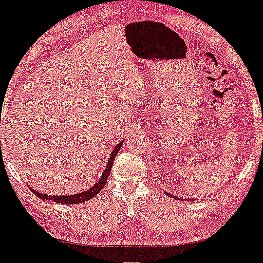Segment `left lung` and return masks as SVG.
Returning <instances> with one entry per match:
<instances>
[{
  "mask_svg": "<svg viewBox=\"0 0 263 263\" xmlns=\"http://www.w3.org/2000/svg\"><path fill=\"white\" fill-rule=\"evenodd\" d=\"M165 195H167V193H166V192H165ZM167 196H170V197H172L171 195H167ZM175 198H177V197H175Z\"/></svg>",
  "mask_w": 263,
  "mask_h": 263,
  "instance_id": "obj_1",
  "label": "left lung"
}]
</instances>
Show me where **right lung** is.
<instances>
[{"mask_svg": "<svg viewBox=\"0 0 263 263\" xmlns=\"http://www.w3.org/2000/svg\"><path fill=\"white\" fill-rule=\"evenodd\" d=\"M121 145H122V143H119L118 145H116L113 152H111L108 163H107V166H106L105 171H103L101 178L99 179L98 183L94 184L93 186L89 189V190L78 193V195H68V196H50V195H44V193H40L38 191H34V190H31V191L38 198H41V199H43V200H53V201H55V203H59V204H73L74 205V204H79V203H83V201L92 199V198L96 197L98 193L102 190V187L106 185L107 178H108L110 170H111V166H113L114 158L116 155H118V152L120 150V148H121Z\"/></svg>", "mask_w": 263, "mask_h": 263, "instance_id": "add662e5", "label": "right lung"}]
</instances>
